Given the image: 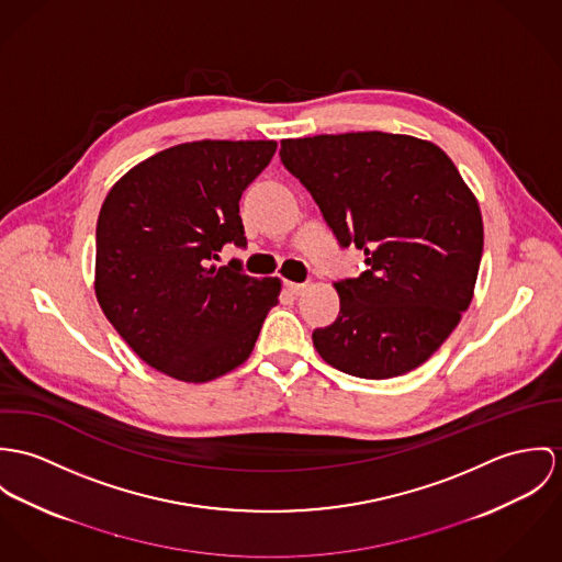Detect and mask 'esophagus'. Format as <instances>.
Here are the masks:
<instances>
[{
    "label": "esophagus",
    "instance_id": "esophagus-1",
    "mask_svg": "<svg viewBox=\"0 0 562 562\" xmlns=\"http://www.w3.org/2000/svg\"><path fill=\"white\" fill-rule=\"evenodd\" d=\"M284 286L291 295H302L308 289V284H300V282H284Z\"/></svg>",
    "mask_w": 562,
    "mask_h": 562
}]
</instances>
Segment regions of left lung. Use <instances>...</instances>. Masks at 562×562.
I'll return each instance as SVG.
<instances>
[{
    "instance_id": "8db88e82",
    "label": "left lung",
    "mask_w": 562,
    "mask_h": 562,
    "mask_svg": "<svg viewBox=\"0 0 562 562\" xmlns=\"http://www.w3.org/2000/svg\"><path fill=\"white\" fill-rule=\"evenodd\" d=\"M280 159L318 204L340 248L367 271L338 280L336 321L312 331L342 373L390 379L427 362L468 311L483 256V217L450 157L398 133L282 139Z\"/></svg>"
}]
</instances>
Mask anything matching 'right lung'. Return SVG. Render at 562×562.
<instances>
[{
  "mask_svg": "<svg viewBox=\"0 0 562 562\" xmlns=\"http://www.w3.org/2000/svg\"><path fill=\"white\" fill-rule=\"evenodd\" d=\"M276 142L202 139L161 150L110 189L97 222L94 291L126 345L159 373L204 383L250 358L278 278H251L239 200Z\"/></svg>",
  "mask_w": 562,
  "mask_h": 562,
  "instance_id": "obj_1",
  "label": "right lung"
}]
</instances>
